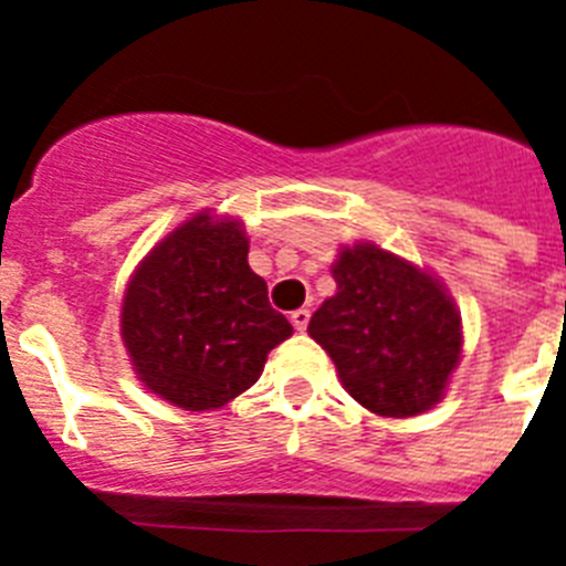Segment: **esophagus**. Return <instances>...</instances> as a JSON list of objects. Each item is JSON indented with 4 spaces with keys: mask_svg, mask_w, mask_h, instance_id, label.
Wrapping results in <instances>:
<instances>
[{
    "mask_svg": "<svg viewBox=\"0 0 566 566\" xmlns=\"http://www.w3.org/2000/svg\"><path fill=\"white\" fill-rule=\"evenodd\" d=\"M308 319H312V312H308V308H294L292 312V326L297 328V332H306Z\"/></svg>",
    "mask_w": 566,
    "mask_h": 566,
    "instance_id": "esophagus-1",
    "label": "esophagus"
}]
</instances>
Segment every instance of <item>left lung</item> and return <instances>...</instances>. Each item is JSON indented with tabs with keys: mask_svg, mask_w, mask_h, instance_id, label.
Segmentation results:
<instances>
[{
	"mask_svg": "<svg viewBox=\"0 0 566 566\" xmlns=\"http://www.w3.org/2000/svg\"><path fill=\"white\" fill-rule=\"evenodd\" d=\"M337 294L308 334L339 382L379 417H417L442 399L462 354V317L437 277L374 243L345 247L332 266Z\"/></svg>",
	"mask_w": 566,
	"mask_h": 566,
	"instance_id": "left-lung-1",
	"label": "left lung"
}]
</instances>
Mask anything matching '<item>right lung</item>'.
Instances as JSON below:
<instances>
[{"instance_id":"1","label":"right lung","mask_w":566,"mask_h":566,"mask_svg":"<svg viewBox=\"0 0 566 566\" xmlns=\"http://www.w3.org/2000/svg\"><path fill=\"white\" fill-rule=\"evenodd\" d=\"M232 218L198 212L138 263L122 308L135 374L184 411H212L258 382L292 323L269 306Z\"/></svg>"}]
</instances>
